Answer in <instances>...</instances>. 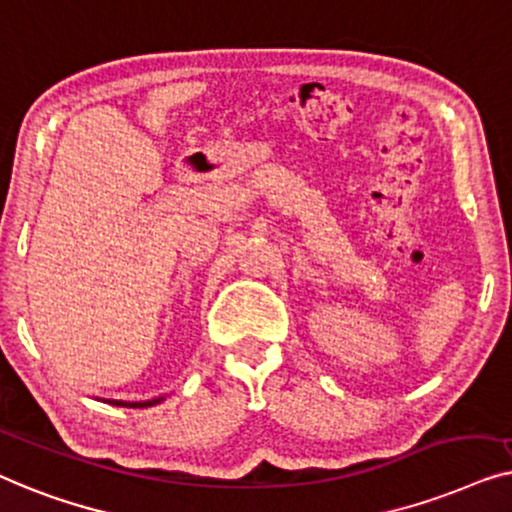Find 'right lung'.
<instances>
[{
	"mask_svg": "<svg viewBox=\"0 0 512 512\" xmlns=\"http://www.w3.org/2000/svg\"><path fill=\"white\" fill-rule=\"evenodd\" d=\"M162 399H153V401H143V403H127V401H115V406H127V408H148L153 403H160Z\"/></svg>",
	"mask_w": 512,
	"mask_h": 512,
	"instance_id": "1",
	"label": "right lung"
}]
</instances>
